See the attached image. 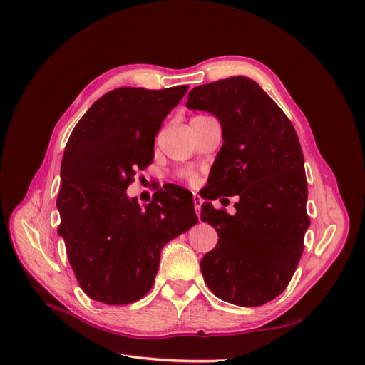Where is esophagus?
I'll return each instance as SVG.
<instances>
[{
  "label": "esophagus",
  "mask_w": 365,
  "mask_h": 365,
  "mask_svg": "<svg viewBox=\"0 0 365 365\" xmlns=\"http://www.w3.org/2000/svg\"><path fill=\"white\" fill-rule=\"evenodd\" d=\"M202 197L197 195V193H193V204H195V210H196V215L200 216L201 213V207H202Z\"/></svg>",
  "instance_id": "obj_1"
}]
</instances>
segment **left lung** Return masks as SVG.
Returning a JSON list of instances; mask_svg holds the SVG:
<instances>
[{"mask_svg":"<svg viewBox=\"0 0 365 365\" xmlns=\"http://www.w3.org/2000/svg\"><path fill=\"white\" fill-rule=\"evenodd\" d=\"M187 108L213 114L222 128L207 200L239 196L236 213L204 202L201 220L217 245L201 260L204 280L220 300L262 306L289 284L311 220L304 158L297 132L259 83L235 76L195 86Z\"/></svg>","mask_w":365,"mask_h":365,"instance_id":"left-lung-1","label":"left lung"}]
</instances>
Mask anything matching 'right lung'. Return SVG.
Returning a JSON list of instances; mask_svg holds the SVG:
<instances>
[{
    "label": "right lung",
    "instance_id": "obj_1",
    "mask_svg": "<svg viewBox=\"0 0 365 365\" xmlns=\"http://www.w3.org/2000/svg\"><path fill=\"white\" fill-rule=\"evenodd\" d=\"M187 85L123 86L91 105L73 129L61 165L58 235L83 292L105 304H129L155 280L161 248L197 222L184 189L157 192L143 210L129 197L135 172L153 160L163 120Z\"/></svg>",
    "mask_w": 365,
    "mask_h": 365
}]
</instances>
